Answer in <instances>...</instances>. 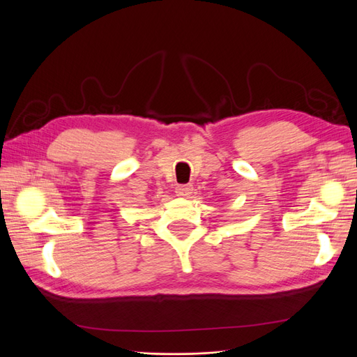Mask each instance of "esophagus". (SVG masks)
<instances>
[{"mask_svg":"<svg viewBox=\"0 0 357 357\" xmlns=\"http://www.w3.org/2000/svg\"><path fill=\"white\" fill-rule=\"evenodd\" d=\"M192 190H193V186L192 185H177L176 186V193L178 197H190L192 195Z\"/></svg>","mask_w":357,"mask_h":357,"instance_id":"34e87169","label":"esophagus"}]
</instances>
